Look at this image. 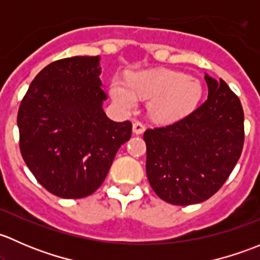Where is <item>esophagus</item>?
Masks as SVG:
<instances>
[{"label":"esophagus","mask_w":260,"mask_h":260,"mask_svg":"<svg viewBox=\"0 0 260 260\" xmlns=\"http://www.w3.org/2000/svg\"><path fill=\"white\" fill-rule=\"evenodd\" d=\"M145 129H146V127L143 123H141V122L133 123V133H135V135H142V133L145 132Z\"/></svg>","instance_id":"esophagus-1"}]
</instances>
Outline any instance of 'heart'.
Here are the masks:
<instances>
[{"instance_id":"1","label":"heart","mask_w":260,"mask_h":260,"mask_svg":"<svg viewBox=\"0 0 260 260\" xmlns=\"http://www.w3.org/2000/svg\"><path fill=\"white\" fill-rule=\"evenodd\" d=\"M111 94L122 108L133 109L137 96L151 99L149 112L159 122H175L190 114L203 95V86L196 78L186 77L167 69H151L133 73L127 81L114 78Z\"/></svg>"}]
</instances>
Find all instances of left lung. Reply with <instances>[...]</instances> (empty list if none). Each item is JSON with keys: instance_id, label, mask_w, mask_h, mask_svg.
Returning a JSON list of instances; mask_svg holds the SVG:
<instances>
[{"instance_id": "1", "label": "left lung", "mask_w": 260, "mask_h": 260, "mask_svg": "<svg viewBox=\"0 0 260 260\" xmlns=\"http://www.w3.org/2000/svg\"><path fill=\"white\" fill-rule=\"evenodd\" d=\"M209 96L165 127L147 129L146 171L159 199L187 206L211 198L234 170L244 146V112L224 80L205 75Z\"/></svg>"}]
</instances>
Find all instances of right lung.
<instances>
[{"label": "right lung", "mask_w": 260, "mask_h": 260, "mask_svg": "<svg viewBox=\"0 0 260 260\" xmlns=\"http://www.w3.org/2000/svg\"><path fill=\"white\" fill-rule=\"evenodd\" d=\"M99 56H73L44 68L17 113L20 151L39 183L52 195L81 199L106 180L132 123L104 113L107 94Z\"/></svg>", "instance_id": "1"}]
</instances>
